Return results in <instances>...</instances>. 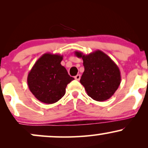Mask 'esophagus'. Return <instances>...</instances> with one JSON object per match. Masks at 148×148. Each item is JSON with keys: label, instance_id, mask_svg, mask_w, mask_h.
Listing matches in <instances>:
<instances>
[{"label": "esophagus", "instance_id": "34e87169", "mask_svg": "<svg viewBox=\"0 0 148 148\" xmlns=\"http://www.w3.org/2000/svg\"><path fill=\"white\" fill-rule=\"evenodd\" d=\"M74 78H75V79L77 80V81H79L80 79H81V75H80V74H77Z\"/></svg>", "mask_w": 148, "mask_h": 148}]
</instances>
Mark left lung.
<instances>
[{
    "instance_id": "1",
    "label": "left lung",
    "mask_w": 148,
    "mask_h": 148,
    "mask_svg": "<svg viewBox=\"0 0 148 148\" xmlns=\"http://www.w3.org/2000/svg\"><path fill=\"white\" fill-rule=\"evenodd\" d=\"M74 53L84 60L85 70L80 82L88 95L97 101L111 98L121 82L120 69L114 61L100 50L87 55L80 51Z\"/></svg>"
}]
</instances>
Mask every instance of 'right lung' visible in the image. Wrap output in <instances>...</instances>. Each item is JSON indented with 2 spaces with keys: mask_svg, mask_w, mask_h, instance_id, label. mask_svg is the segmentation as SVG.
Segmentation results:
<instances>
[{
  "mask_svg": "<svg viewBox=\"0 0 148 148\" xmlns=\"http://www.w3.org/2000/svg\"><path fill=\"white\" fill-rule=\"evenodd\" d=\"M62 56L47 53L36 61L28 74L27 83L39 101L51 104L65 94L67 84L74 79L61 65Z\"/></svg>",
  "mask_w": 148,
  "mask_h": 148,
  "instance_id": "add662e5",
  "label": "right lung"
}]
</instances>
